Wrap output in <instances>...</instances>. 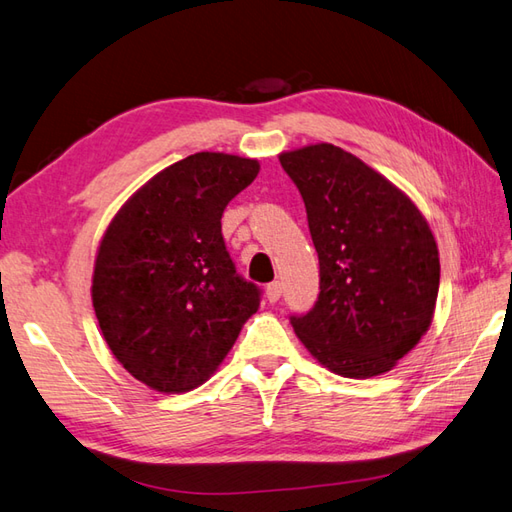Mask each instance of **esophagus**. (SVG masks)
Here are the masks:
<instances>
[{"instance_id":"obj_1","label":"esophagus","mask_w":512,"mask_h":512,"mask_svg":"<svg viewBox=\"0 0 512 512\" xmlns=\"http://www.w3.org/2000/svg\"><path fill=\"white\" fill-rule=\"evenodd\" d=\"M280 295H282V282H280V280H276V282H271V285H267V300H269V302H278Z\"/></svg>"}]
</instances>
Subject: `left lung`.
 Returning a JSON list of instances; mask_svg holds the SVG:
<instances>
[{
	"label": "left lung",
	"mask_w": 512,
	"mask_h": 512,
	"mask_svg": "<svg viewBox=\"0 0 512 512\" xmlns=\"http://www.w3.org/2000/svg\"><path fill=\"white\" fill-rule=\"evenodd\" d=\"M320 258V298L293 331L346 379L390 372L434 320L440 258L416 203L359 157L320 142L282 151Z\"/></svg>",
	"instance_id": "8db88e82"
}]
</instances>
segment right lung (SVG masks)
I'll use <instances>...</instances> for the list:
<instances>
[{"mask_svg": "<svg viewBox=\"0 0 512 512\" xmlns=\"http://www.w3.org/2000/svg\"><path fill=\"white\" fill-rule=\"evenodd\" d=\"M254 157L201 151L122 203L100 238L92 302L120 366L162 394L199 388L260 306L221 234L227 203L256 179Z\"/></svg>", "mask_w": 512, "mask_h": 512, "instance_id": "right-lung-1", "label": "right lung"}]
</instances>
